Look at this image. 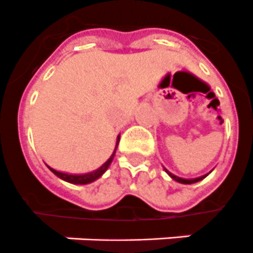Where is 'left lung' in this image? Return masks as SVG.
<instances>
[{"label": "left lung", "mask_w": 253, "mask_h": 253, "mask_svg": "<svg viewBox=\"0 0 253 253\" xmlns=\"http://www.w3.org/2000/svg\"><path fill=\"white\" fill-rule=\"evenodd\" d=\"M164 170H166V172L168 173V176L170 177V178H173V180L177 181V182H180V184H186V185H189V184H194V182H198V181L204 180L205 177L209 176V173L211 172V170H210V172L206 173V174H204V176L196 177V178H182V177H178V176H176V174H173V173H170L167 168H164Z\"/></svg>", "instance_id": "obj_1"}]
</instances>
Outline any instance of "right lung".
Masks as SVG:
<instances>
[{
	"instance_id": "obj_1",
	"label": "right lung",
	"mask_w": 253,
	"mask_h": 253,
	"mask_svg": "<svg viewBox=\"0 0 253 253\" xmlns=\"http://www.w3.org/2000/svg\"><path fill=\"white\" fill-rule=\"evenodd\" d=\"M119 138H121V135L117 136V143H115V148H114V152L111 154V156L107 159L106 162L103 163L102 166L97 168L95 170H91V172H87V173H68V172H61V170H57V169L52 168V167H49L48 164H45L47 168L51 170V172L57 176L60 180L63 181H67L69 184H75V185H86V184H90V182H94L95 180H98L99 177H102V174L107 170V168L110 167L111 162H113V159H114V155H115V151H117V147H118V143H119Z\"/></svg>"
}]
</instances>
